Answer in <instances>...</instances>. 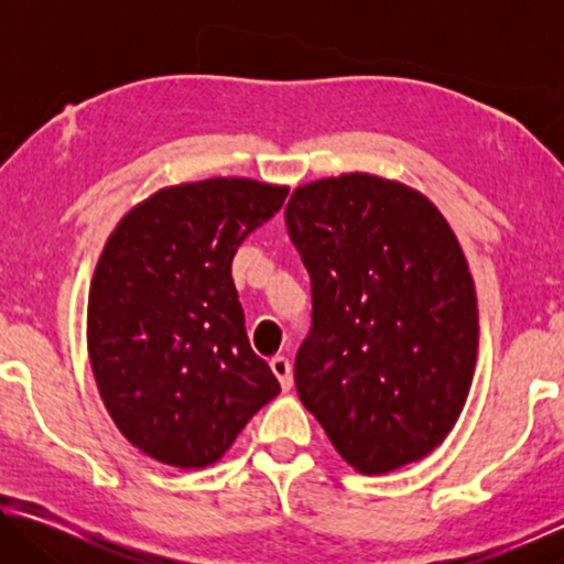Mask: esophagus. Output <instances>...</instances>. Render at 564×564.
Here are the masks:
<instances>
[{
    "instance_id": "34e87169",
    "label": "esophagus",
    "mask_w": 564,
    "mask_h": 564,
    "mask_svg": "<svg viewBox=\"0 0 564 564\" xmlns=\"http://www.w3.org/2000/svg\"><path fill=\"white\" fill-rule=\"evenodd\" d=\"M271 370H273V376L279 378L281 388H283V390H291V386H293V370H291L289 358H283V356L273 358V360H271Z\"/></svg>"
}]
</instances>
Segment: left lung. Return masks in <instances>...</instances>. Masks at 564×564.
Returning a JSON list of instances; mask_svg holds the SVG:
<instances>
[{"instance_id": "left-lung-1", "label": "left lung", "mask_w": 564, "mask_h": 564, "mask_svg": "<svg viewBox=\"0 0 564 564\" xmlns=\"http://www.w3.org/2000/svg\"><path fill=\"white\" fill-rule=\"evenodd\" d=\"M311 273L295 390L362 475L423 460L453 431L477 360V295L455 231L417 188L366 171L285 206Z\"/></svg>"}]
</instances>
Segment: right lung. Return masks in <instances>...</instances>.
<instances>
[{"mask_svg":"<svg viewBox=\"0 0 564 564\" xmlns=\"http://www.w3.org/2000/svg\"><path fill=\"white\" fill-rule=\"evenodd\" d=\"M289 186L216 176L164 186L113 226L89 285L87 350L104 408L151 460L214 465L281 393L251 350L231 261Z\"/></svg>","mask_w":564,"mask_h":564,"instance_id":"add662e5","label":"right lung"}]
</instances>
